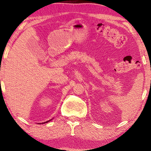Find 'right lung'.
<instances>
[{
	"label": "right lung",
	"mask_w": 151,
	"mask_h": 151,
	"mask_svg": "<svg viewBox=\"0 0 151 151\" xmlns=\"http://www.w3.org/2000/svg\"><path fill=\"white\" fill-rule=\"evenodd\" d=\"M52 119H50V120H49V121H46V122H44V123H38V124H44V123H48V122H49V121H50L51 120H52Z\"/></svg>",
	"instance_id": "add662e5"
}]
</instances>
